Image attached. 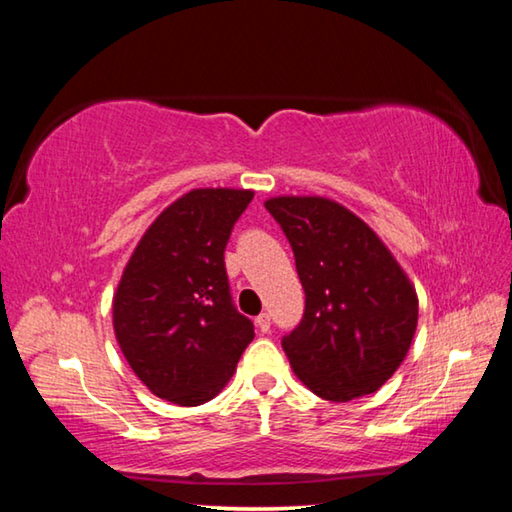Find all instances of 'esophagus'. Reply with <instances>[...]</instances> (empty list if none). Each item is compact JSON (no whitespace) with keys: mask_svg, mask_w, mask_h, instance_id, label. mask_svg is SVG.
<instances>
[{"mask_svg":"<svg viewBox=\"0 0 512 512\" xmlns=\"http://www.w3.org/2000/svg\"><path fill=\"white\" fill-rule=\"evenodd\" d=\"M257 327H259V332H271V316L268 314H259L257 316Z\"/></svg>","mask_w":512,"mask_h":512,"instance_id":"34e87169","label":"esophagus"}]
</instances>
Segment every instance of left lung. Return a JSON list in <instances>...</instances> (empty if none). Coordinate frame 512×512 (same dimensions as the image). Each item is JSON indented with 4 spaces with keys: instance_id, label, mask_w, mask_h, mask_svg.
<instances>
[{
    "instance_id": "1",
    "label": "left lung",
    "mask_w": 512,
    "mask_h": 512,
    "mask_svg": "<svg viewBox=\"0 0 512 512\" xmlns=\"http://www.w3.org/2000/svg\"><path fill=\"white\" fill-rule=\"evenodd\" d=\"M287 235L305 289L300 325L282 339L296 377L329 402L379 391L418 327V296L375 230L323 196L264 203Z\"/></svg>"
}]
</instances>
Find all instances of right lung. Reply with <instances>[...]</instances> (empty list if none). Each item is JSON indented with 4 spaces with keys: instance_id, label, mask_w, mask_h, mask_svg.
<instances>
[{
    "instance_id": "add662e5",
    "label": "right lung",
    "mask_w": 512,
    "mask_h": 512,
    "mask_svg": "<svg viewBox=\"0 0 512 512\" xmlns=\"http://www.w3.org/2000/svg\"><path fill=\"white\" fill-rule=\"evenodd\" d=\"M250 189H192L135 246L112 298L121 352L153 395L198 406L228 384L255 339L232 305L225 244L253 201Z\"/></svg>"
}]
</instances>
